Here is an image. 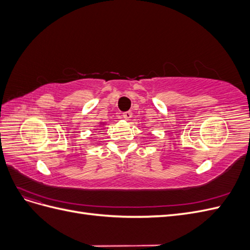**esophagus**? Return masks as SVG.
Masks as SVG:
<instances>
[{
	"instance_id": "34e87169",
	"label": "esophagus",
	"mask_w": 250,
	"mask_h": 250,
	"mask_svg": "<svg viewBox=\"0 0 250 250\" xmlns=\"http://www.w3.org/2000/svg\"><path fill=\"white\" fill-rule=\"evenodd\" d=\"M132 117V112L131 111H127V112H124L122 115V118L124 120H130V118Z\"/></svg>"
}]
</instances>
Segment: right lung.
Returning <instances> with one entry per match:
<instances>
[{
  "instance_id": "right-lung-1",
  "label": "right lung",
  "mask_w": 250,
  "mask_h": 250,
  "mask_svg": "<svg viewBox=\"0 0 250 250\" xmlns=\"http://www.w3.org/2000/svg\"><path fill=\"white\" fill-rule=\"evenodd\" d=\"M105 124H106V122H100V123H99V126H104ZM94 130H97V129H94Z\"/></svg>"
}]
</instances>
